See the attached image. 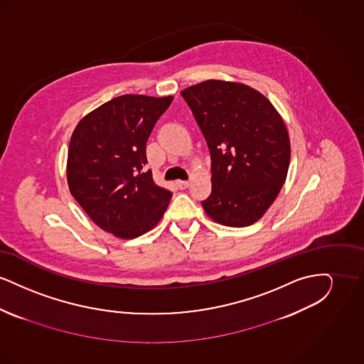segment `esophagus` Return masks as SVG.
<instances>
[{
  "label": "esophagus",
  "instance_id": "34e87169",
  "mask_svg": "<svg viewBox=\"0 0 364 364\" xmlns=\"http://www.w3.org/2000/svg\"><path fill=\"white\" fill-rule=\"evenodd\" d=\"M177 187H178L180 190H186V188H188V187H190V181L178 180V181H177Z\"/></svg>",
  "mask_w": 364,
  "mask_h": 364
}]
</instances>
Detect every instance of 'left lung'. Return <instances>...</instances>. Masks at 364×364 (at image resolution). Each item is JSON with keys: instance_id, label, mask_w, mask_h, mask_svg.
<instances>
[{"instance_id": "left-lung-1", "label": "left lung", "mask_w": 364, "mask_h": 364, "mask_svg": "<svg viewBox=\"0 0 364 364\" xmlns=\"http://www.w3.org/2000/svg\"><path fill=\"white\" fill-rule=\"evenodd\" d=\"M181 95L211 156L205 213L221 225L255 224L276 200L289 169L291 141L281 114L258 90L237 82L210 79Z\"/></svg>"}]
</instances>
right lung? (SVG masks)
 <instances>
[{
	"mask_svg": "<svg viewBox=\"0 0 364 364\" xmlns=\"http://www.w3.org/2000/svg\"><path fill=\"white\" fill-rule=\"evenodd\" d=\"M173 97L125 94L86 114L70 136L67 181L87 215L120 239L151 230L172 192L156 186L146 143Z\"/></svg>",
	"mask_w": 364,
	"mask_h": 364,
	"instance_id": "obj_1",
	"label": "right lung"
}]
</instances>
